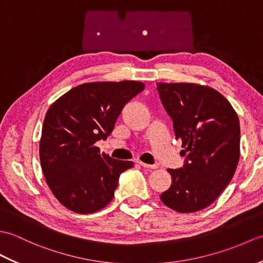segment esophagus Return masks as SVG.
Wrapping results in <instances>:
<instances>
[{"label":"esophagus","mask_w":263,"mask_h":263,"mask_svg":"<svg viewBox=\"0 0 263 263\" xmlns=\"http://www.w3.org/2000/svg\"><path fill=\"white\" fill-rule=\"evenodd\" d=\"M139 164H140L143 168H147V170H155L157 168V165H149L146 163H142V161H139Z\"/></svg>","instance_id":"obj_1"}]
</instances>
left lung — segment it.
<instances>
[{
    "mask_svg": "<svg viewBox=\"0 0 263 263\" xmlns=\"http://www.w3.org/2000/svg\"><path fill=\"white\" fill-rule=\"evenodd\" d=\"M157 90L182 140L181 168L167 172L171 187L160 195L168 208L195 212L210 205L230 184L239 159V120L215 89L195 83L158 82Z\"/></svg>",
    "mask_w": 263,
    "mask_h": 263,
    "instance_id": "obj_1",
    "label": "left lung"
}]
</instances>
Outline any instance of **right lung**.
<instances>
[{"mask_svg":"<svg viewBox=\"0 0 263 263\" xmlns=\"http://www.w3.org/2000/svg\"><path fill=\"white\" fill-rule=\"evenodd\" d=\"M144 89L139 81L89 82L72 88L48 108L39 157L54 197L77 214L107 205L121 173L132 161L110 158L95 146L113 131L124 105Z\"/></svg>","mask_w":263,"mask_h":263,"instance_id":"right-lung-1","label":"right lung"}]
</instances>
